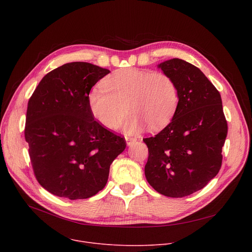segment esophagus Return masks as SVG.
Listing matches in <instances>:
<instances>
[{"label": "esophagus", "instance_id": "esophagus-1", "mask_svg": "<svg viewBox=\"0 0 252 252\" xmlns=\"http://www.w3.org/2000/svg\"><path fill=\"white\" fill-rule=\"evenodd\" d=\"M126 145L127 146H131L135 142H137V139L134 137H127L126 136Z\"/></svg>", "mask_w": 252, "mask_h": 252}]
</instances>
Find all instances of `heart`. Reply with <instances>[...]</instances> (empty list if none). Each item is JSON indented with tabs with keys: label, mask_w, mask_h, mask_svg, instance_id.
I'll list each match as a JSON object with an SVG mask.
<instances>
[{
	"label": "heart",
	"mask_w": 252,
	"mask_h": 252,
	"mask_svg": "<svg viewBox=\"0 0 252 252\" xmlns=\"http://www.w3.org/2000/svg\"><path fill=\"white\" fill-rule=\"evenodd\" d=\"M179 90L173 76L141 68H122L93 89L88 105L96 121L109 129L122 125L128 107L131 114L124 125L126 134H136L147 125L152 130L164 127L176 113Z\"/></svg>",
	"instance_id": "b5f03b06"
}]
</instances>
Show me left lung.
I'll return each mask as SVG.
<instances>
[{
    "label": "left lung",
    "mask_w": 252,
    "mask_h": 252,
    "mask_svg": "<svg viewBox=\"0 0 252 252\" xmlns=\"http://www.w3.org/2000/svg\"><path fill=\"white\" fill-rule=\"evenodd\" d=\"M173 76L179 103L171 122L148 147L145 176L167 197H185L201 190L221 166V149L228 134L220 92L193 64L174 58L158 64Z\"/></svg>",
    "instance_id": "8db88e82"
}]
</instances>
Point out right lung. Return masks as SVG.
Instances as JSON below:
<instances>
[{
	"mask_svg": "<svg viewBox=\"0 0 252 252\" xmlns=\"http://www.w3.org/2000/svg\"><path fill=\"white\" fill-rule=\"evenodd\" d=\"M109 72L88 62L66 63L43 77L29 101L25 141L37 182L53 195H96L126 149V140L95 121L88 105L92 87Z\"/></svg>",
	"mask_w": 252,
	"mask_h": 252,
	"instance_id": "obj_1",
	"label": "right lung"
}]
</instances>
